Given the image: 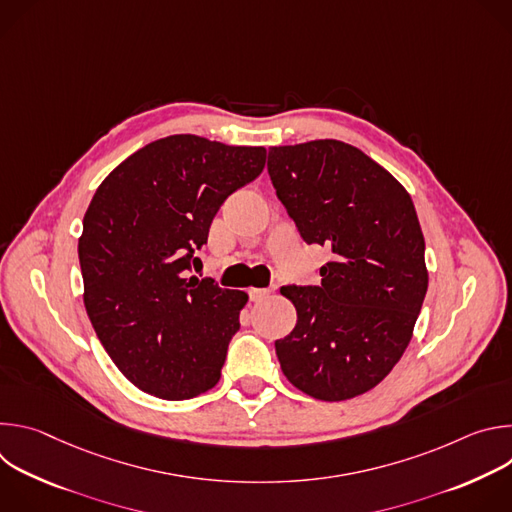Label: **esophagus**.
<instances>
[{
	"label": "esophagus",
	"instance_id": "obj_1",
	"mask_svg": "<svg viewBox=\"0 0 512 512\" xmlns=\"http://www.w3.org/2000/svg\"><path fill=\"white\" fill-rule=\"evenodd\" d=\"M271 291H273V287H251L249 298H251V302H261L271 294Z\"/></svg>",
	"mask_w": 512,
	"mask_h": 512
}]
</instances>
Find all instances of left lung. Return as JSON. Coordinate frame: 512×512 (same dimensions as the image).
I'll return each instance as SVG.
<instances>
[{
  "instance_id": "obj_1",
  "label": "left lung",
  "mask_w": 512,
  "mask_h": 512,
  "mask_svg": "<svg viewBox=\"0 0 512 512\" xmlns=\"http://www.w3.org/2000/svg\"><path fill=\"white\" fill-rule=\"evenodd\" d=\"M275 194L308 245L332 259L320 285H285L298 322L275 352L287 381L320 401L377 387L403 356L427 291L425 241L407 190L354 145L269 148Z\"/></svg>"
}]
</instances>
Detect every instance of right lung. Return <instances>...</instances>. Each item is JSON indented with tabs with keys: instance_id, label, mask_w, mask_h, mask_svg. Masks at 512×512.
<instances>
[{
	"instance_id": "right-lung-1",
	"label": "right lung",
	"mask_w": 512,
	"mask_h": 512,
	"mask_svg": "<svg viewBox=\"0 0 512 512\" xmlns=\"http://www.w3.org/2000/svg\"><path fill=\"white\" fill-rule=\"evenodd\" d=\"M265 168V148L182 133L152 141L97 188L79 239L89 320L143 393L182 401L221 379L249 296L188 277L221 204Z\"/></svg>"
}]
</instances>
